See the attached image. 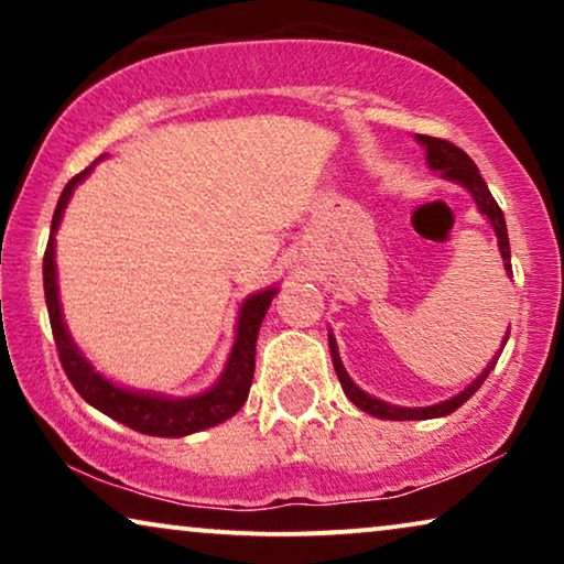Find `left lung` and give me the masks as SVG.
<instances>
[{
    "label": "left lung",
    "mask_w": 564,
    "mask_h": 564,
    "mask_svg": "<svg viewBox=\"0 0 564 564\" xmlns=\"http://www.w3.org/2000/svg\"><path fill=\"white\" fill-rule=\"evenodd\" d=\"M419 141L426 145V156H429L431 169H438V172H442L446 180L459 182L462 187H467L469 192H473V197H475L477 207H480V213L488 215V220L492 223V228H496L498 246H500V257H503V261H506V272L511 274V246H508V230H506L503 210H500V207H498L496 197L490 195L488 184H485L480 172H477L475 161L469 159L467 153L459 149V145L444 141V138L419 135ZM506 338H503V344H506ZM328 346H330V359H334V369H336V375H338V382H341L346 398H349L357 408H361V411H365V413L375 415V419H384V421H423V419H442V415L454 413L459 405H465L467 400L475 395L477 388H480V384L485 382V377L490 375V369L496 367L500 351H503V349H500L496 354V359H492L490 365H488V369H485V372L477 377V380L469 384L467 390H462L457 398L444 400V403L429 405V408H398V405L382 403V400H377L372 395H367L365 390H359L357 384L351 382V377L346 375L341 359H338L334 336H328Z\"/></svg>",
    "instance_id": "left-lung-1"
}]
</instances>
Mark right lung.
Masks as SVG:
<instances>
[{
	"label": "right lung",
	"mask_w": 564,
	"mask_h": 564,
	"mask_svg": "<svg viewBox=\"0 0 564 564\" xmlns=\"http://www.w3.org/2000/svg\"><path fill=\"white\" fill-rule=\"evenodd\" d=\"M91 172V166L84 169L72 182L66 184L61 192L56 213L51 220V236L48 246H45L43 257V290H45V305H48V318L53 341H56L61 367L68 377V382L74 384L76 392L87 400L89 405H95L97 411H102L110 419L126 423L128 429L141 431L149 436H187L195 431L218 426L230 415L241 411V405L249 398V388L253 380V365H257V336L259 326L264 321V315L272 305V297L276 290H264L259 295L249 297L238 315V334L234 351H230L228 367L223 372L220 382L213 390H207L205 395L197 398H184V400H169L161 395H149V392H130L122 390L118 384L107 382L105 377H99L87 359L82 357L76 349L72 336L61 318V305H58V288H56V261H53V234L58 230L61 215L72 197L76 184Z\"/></svg>",
	"instance_id": "right-lung-1"
}]
</instances>
